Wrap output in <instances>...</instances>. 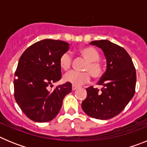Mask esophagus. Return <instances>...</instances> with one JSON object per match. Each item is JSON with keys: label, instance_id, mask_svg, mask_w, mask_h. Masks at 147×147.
I'll use <instances>...</instances> for the list:
<instances>
[{"label": "esophagus", "instance_id": "1", "mask_svg": "<svg viewBox=\"0 0 147 147\" xmlns=\"http://www.w3.org/2000/svg\"><path fill=\"white\" fill-rule=\"evenodd\" d=\"M78 89V87L77 86H75V85H73L72 86V90H76Z\"/></svg>", "mask_w": 147, "mask_h": 147}]
</instances>
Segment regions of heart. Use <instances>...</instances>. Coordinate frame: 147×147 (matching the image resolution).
I'll return each mask as SVG.
<instances>
[{
  "instance_id": "b5f03b06",
  "label": "heart",
  "mask_w": 147,
  "mask_h": 147,
  "mask_svg": "<svg viewBox=\"0 0 147 147\" xmlns=\"http://www.w3.org/2000/svg\"><path fill=\"white\" fill-rule=\"evenodd\" d=\"M80 53L87 60L84 70L85 72L70 71L64 76V80L75 86H80L90 80V74L94 78H99L102 74V66L98 62L100 58L98 51L92 47H84L80 50ZM59 66L63 71L71 67L72 57L68 53H65L59 58Z\"/></svg>"
}]
</instances>
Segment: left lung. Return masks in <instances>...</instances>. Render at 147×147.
I'll list each match as a JSON object with an SVG mask.
<instances>
[{"instance_id": "1", "label": "left lung", "mask_w": 147, "mask_h": 147, "mask_svg": "<svg viewBox=\"0 0 147 147\" xmlns=\"http://www.w3.org/2000/svg\"><path fill=\"white\" fill-rule=\"evenodd\" d=\"M103 51L107 60V69L98 81L99 90L87 88V98L82 108L88 115L107 120L119 115L135 94L136 72L130 56L124 49L107 40L90 42Z\"/></svg>"}]
</instances>
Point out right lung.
<instances>
[{"label": "right lung", "instance_id": "1", "mask_svg": "<svg viewBox=\"0 0 147 147\" xmlns=\"http://www.w3.org/2000/svg\"><path fill=\"white\" fill-rule=\"evenodd\" d=\"M69 44L45 39L35 42L23 53L14 80L15 98L28 119L48 122L59 113L62 101L71 93L72 85L66 82L49 90V86L61 79L59 58L67 52Z\"/></svg>", "mask_w": 147, "mask_h": 147}]
</instances>
